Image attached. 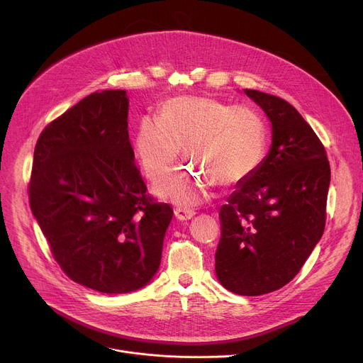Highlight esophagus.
I'll return each instance as SVG.
<instances>
[{
    "instance_id": "34e87169",
    "label": "esophagus",
    "mask_w": 363,
    "mask_h": 363,
    "mask_svg": "<svg viewBox=\"0 0 363 363\" xmlns=\"http://www.w3.org/2000/svg\"><path fill=\"white\" fill-rule=\"evenodd\" d=\"M194 216H195V211L191 208H185V206H178V208L175 210V217L181 221L191 220Z\"/></svg>"
}]
</instances>
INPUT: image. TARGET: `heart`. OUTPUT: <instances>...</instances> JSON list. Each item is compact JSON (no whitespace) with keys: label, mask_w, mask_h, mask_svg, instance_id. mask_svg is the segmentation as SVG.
<instances>
[{"label":"heart","mask_w":363,"mask_h":363,"mask_svg":"<svg viewBox=\"0 0 363 363\" xmlns=\"http://www.w3.org/2000/svg\"><path fill=\"white\" fill-rule=\"evenodd\" d=\"M133 146L149 179L165 174L182 146L195 165L165 175L155 184V192L181 205H195L210 196L217 182L235 185L257 172L266 157L267 129L251 108L181 94L162 103L158 119H140Z\"/></svg>","instance_id":"heart-1"}]
</instances>
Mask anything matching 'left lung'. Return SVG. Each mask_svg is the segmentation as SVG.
<instances>
[{"mask_svg":"<svg viewBox=\"0 0 363 363\" xmlns=\"http://www.w3.org/2000/svg\"><path fill=\"white\" fill-rule=\"evenodd\" d=\"M244 93L269 116L273 143L260 168L221 206L216 273L227 290L260 296L291 281L320 240L330 165L323 143L289 101Z\"/></svg>","mask_w":363,"mask_h":363,"instance_id":"8db88e82","label":"left lung"}]
</instances>
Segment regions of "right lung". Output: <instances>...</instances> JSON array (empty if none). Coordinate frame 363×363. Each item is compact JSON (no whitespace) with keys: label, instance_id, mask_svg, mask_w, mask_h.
<instances>
[{"label":"right lung","instance_id":"obj_1","mask_svg":"<svg viewBox=\"0 0 363 363\" xmlns=\"http://www.w3.org/2000/svg\"><path fill=\"white\" fill-rule=\"evenodd\" d=\"M125 90L94 91L50 122L34 149L28 196L55 260L73 281L119 294L157 273L174 211L135 165Z\"/></svg>","mask_w":363,"mask_h":363}]
</instances>
